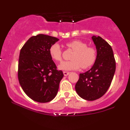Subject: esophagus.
<instances>
[{"label":"esophagus","mask_w":130,"mask_h":130,"mask_svg":"<svg viewBox=\"0 0 130 130\" xmlns=\"http://www.w3.org/2000/svg\"><path fill=\"white\" fill-rule=\"evenodd\" d=\"M69 74H70V72H68V71H63V74L64 76H68Z\"/></svg>","instance_id":"34e87169"}]
</instances>
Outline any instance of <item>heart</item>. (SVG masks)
Returning <instances> with one entry per match:
<instances>
[{
  "label": "heart",
  "instance_id": "heart-1",
  "mask_svg": "<svg viewBox=\"0 0 130 130\" xmlns=\"http://www.w3.org/2000/svg\"><path fill=\"white\" fill-rule=\"evenodd\" d=\"M67 46L73 51L71 57V60L62 62L59 66L62 70H76L80 67L84 69L89 68L95 63L97 58V51L95 47L87 46V44L80 40H73L67 43ZM51 59L56 62L62 60V51L57 43H55L50 47L49 50Z\"/></svg>",
  "mask_w": 130,
  "mask_h": 130
}]
</instances>
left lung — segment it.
Wrapping results in <instances>:
<instances>
[{
    "label": "left lung",
    "mask_w": 130,
    "mask_h": 130,
    "mask_svg": "<svg viewBox=\"0 0 130 130\" xmlns=\"http://www.w3.org/2000/svg\"><path fill=\"white\" fill-rule=\"evenodd\" d=\"M97 51V58L89 71L79 74L75 86L79 96L93 101L103 96L111 86L116 71V60L111 46L100 37H92Z\"/></svg>",
    "instance_id": "obj_1"
}]
</instances>
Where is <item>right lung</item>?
<instances>
[{"instance_id":"add662e5","label":"right lung","mask_w":130,"mask_h":130,"mask_svg":"<svg viewBox=\"0 0 130 130\" xmlns=\"http://www.w3.org/2000/svg\"><path fill=\"white\" fill-rule=\"evenodd\" d=\"M58 38L44 34L33 36L20 51L18 76L26 94L34 101L50 102L56 97L63 73L57 70L49 50Z\"/></svg>"}]
</instances>
